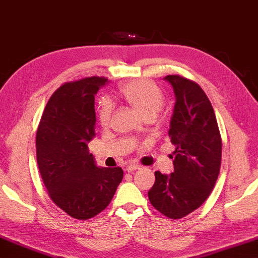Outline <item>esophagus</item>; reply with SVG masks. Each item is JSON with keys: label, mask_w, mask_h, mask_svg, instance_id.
<instances>
[{"label": "esophagus", "mask_w": 258, "mask_h": 258, "mask_svg": "<svg viewBox=\"0 0 258 258\" xmlns=\"http://www.w3.org/2000/svg\"><path fill=\"white\" fill-rule=\"evenodd\" d=\"M139 168H141V167H139L138 164H136V163H129V164H126L125 170L128 172H133L135 170H137V169H139Z\"/></svg>", "instance_id": "1"}]
</instances>
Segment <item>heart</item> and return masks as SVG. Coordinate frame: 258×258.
Returning <instances> with one entry per match:
<instances>
[{"mask_svg":"<svg viewBox=\"0 0 258 258\" xmlns=\"http://www.w3.org/2000/svg\"><path fill=\"white\" fill-rule=\"evenodd\" d=\"M120 95L126 104L143 119H154L162 108L164 97L157 84L149 80H137L123 84ZM112 116V105L103 100L98 107V119L101 125H107Z\"/></svg>","mask_w":258,"mask_h":258,"instance_id":"heart-1","label":"heart"}]
</instances>
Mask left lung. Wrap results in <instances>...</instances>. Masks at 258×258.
<instances>
[{
    "label": "left lung",
    "mask_w": 258,
    "mask_h": 258,
    "mask_svg": "<svg viewBox=\"0 0 258 258\" xmlns=\"http://www.w3.org/2000/svg\"><path fill=\"white\" fill-rule=\"evenodd\" d=\"M164 80L176 97L168 133L176 146L174 172H154L149 199L164 216L179 219L199 208L212 193L221 169L222 138L212 103L199 84L179 75Z\"/></svg>",
    "instance_id": "left-lung-1"
}]
</instances>
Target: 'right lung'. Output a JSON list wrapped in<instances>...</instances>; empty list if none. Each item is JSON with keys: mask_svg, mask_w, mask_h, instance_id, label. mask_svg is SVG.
Instances as JSON below:
<instances>
[{"mask_svg": "<svg viewBox=\"0 0 258 258\" xmlns=\"http://www.w3.org/2000/svg\"><path fill=\"white\" fill-rule=\"evenodd\" d=\"M106 78L67 82L53 92L36 133V159L51 200L71 217L89 219L109 205L123 178L120 167L99 168L88 143L95 136V96Z\"/></svg>", "mask_w": 258, "mask_h": 258, "instance_id": "1", "label": "right lung"}]
</instances>
